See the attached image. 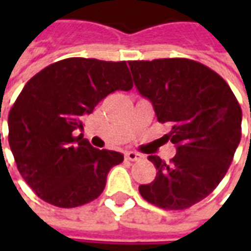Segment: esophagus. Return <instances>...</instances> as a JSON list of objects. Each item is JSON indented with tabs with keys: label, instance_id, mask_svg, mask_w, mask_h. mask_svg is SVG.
Here are the masks:
<instances>
[{
	"label": "esophagus",
	"instance_id": "1",
	"mask_svg": "<svg viewBox=\"0 0 251 251\" xmlns=\"http://www.w3.org/2000/svg\"><path fill=\"white\" fill-rule=\"evenodd\" d=\"M125 157L127 160H130V161H140V160H142V154L136 152H126Z\"/></svg>",
	"mask_w": 251,
	"mask_h": 251
}]
</instances>
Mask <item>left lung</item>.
<instances>
[{
  "instance_id": "left-lung-1",
  "label": "left lung",
  "mask_w": 251,
  "mask_h": 251,
  "mask_svg": "<svg viewBox=\"0 0 251 251\" xmlns=\"http://www.w3.org/2000/svg\"><path fill=\"white\" fill-rule=\"evenodd\" d=\"M129 67L138 93L152 102L158 122L171 127L165 137L176 147L169 163L148 157L157 174L138 191L164 210L189 208L225 177L241 141V106L223 77L195 60H134Z\"/></svg>"
}]
</instances>
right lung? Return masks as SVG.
I'll return each instance as SVG.
<instances>
[{
  "instance_id": "obj_1",
  "label": "right lung",
  "mask_w": 251,
  "mask_h": 251,
  "mask_svg": "<svg viewBox=\"0 0 251 251\" xmlns=\"http://www.w3.org/2000/svg\"><path fill=\"white\" fill-rule=\"evenodd\" d=\"M133 87L126 62L70 57L28 80L9 111V145L17 169L40 199L72 208L103 192L106 177L124 161L120 152L90 145L83 117L117 90Z\"/></svg>"
}]
</instances>
